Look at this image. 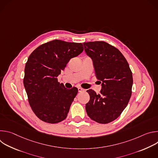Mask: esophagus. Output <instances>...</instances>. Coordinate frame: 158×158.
Wrapping results in <instances>:
<instances>
[{"instance_id":"obj_1","label":"esophagus","mask_w":158,"mask_h":158,"mask_svg":"<svg viewBox=\"0 0 158 158\" xmlns=\"http://www.w3.org/2000/svg\"><path fill=\"white\" fill-rule=\"evenodd\" d=\"M85 90L83 88H81V87H78V91L79 93H81V92H83V91H85Z\"/></svg>"}]
</instances>
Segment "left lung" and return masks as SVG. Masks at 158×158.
I'll return each instance as SVG.
<instances>
[{
    "label": "left lung",
    "instance_id": "left-lung-1",
    "mask_svg": "<svg viewBox=\"0 0 158 158\" xmlns=\"http://www.w3.org/2000/svg\"><path fill=\"white\" fill-rule=\"evenodd\" d=\"M84 51L94 63L97 78L102 81L100 94L93 89L85 104L88 116L100 124L116 119L127 106L132 94V74L127 61L115 47L104 41L84 42Z\"/></svg>",
    "mask_w": 158,
    "mask_h": 158
}]
</instances>
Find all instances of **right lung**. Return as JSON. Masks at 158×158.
I'll return each mask as SVG.
<instances>
[{
    "label": "right lung",
    "mask_w": 158,
    "mask_h": 158,
    "mask_svg": "<svg viewBox=\"0 0 158 158\" xmlns=\"http://www.w3.org/2000/svg\"><path fill=\"white\" fill-rule=\"evenodd\" d=\"M83 50L82 43L56 39L40 45L29 56L24 85L32 110L42 121L55 124L67 118L78 89L65 88L57 77Z\"/></svg>",
    "instance_id": "1"
}]
</instances>
